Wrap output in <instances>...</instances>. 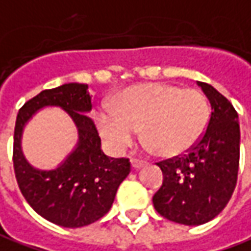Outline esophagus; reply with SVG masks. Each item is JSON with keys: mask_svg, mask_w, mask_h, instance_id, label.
<instances>
[{"mask_svg": "<svg viewBox=\"0 0 251 251\" xmlns=\"http://www.w3.org/2000/svg\"><path fill=\"white\" fill-rule=\"evenodd\" d=\"M130 164H132V168H133L134 171H139V169L144 167V164H143L142 161H137V160H132L130 161Z\"/></svg>", "mask_w": 251, "mask_h": 251, "instance_id": "obj_1", "label": "esophagus"}]
</instances>
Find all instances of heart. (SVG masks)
I'll return each instance as SVG.
<instances>
[{
    "label": "heart",
    "instance_id": "1",
    "mask_svg": "<svg viewBox=\"0 0 251 251\" xmlns=\"http://www.w3.org/2000/svg\"><path fill=\"white\" fill-rule=\"evenodd\" d=\"M210 115V104L199 90L150 83L126 90L114 107H104L97 114V126L114 151L125 150L140 127L149 149L174 157L200 140Z\"/></svg>",
    "mask_w": 251,
    "mask_h": 251
}]
</instances>
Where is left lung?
Returning <instances> with one entry per match:
<instances>
[{"mask_svg": "<svg viewBox=\"0 0 251 251\" xmlns=\"http://www.w3.org/2000/svg\"><path fill=\"white\" fill-rule=\"evenodd\" d=\"M211 105L210 122L193 149L161 162L164 182L152 197L164 218L189 226L214 220L238 180L240 127L233 105L211 84L197 82Z\"/></svg>", "mask_w": 251, "mask_h": 251, "instance_id": "1", "label": "left lung"}]
</instances>
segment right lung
I'll return each instance as SVG.
<instances>
[{"label":"right lung","mask_w":251,"mask_h":251,"mask_svg":"<svg viewBox=\"0 0 251 251\" xmlns=\"http://www.w3.org/2000/svg\"><path fill=\"white\" fill-rule=\"evenodd\" d=\"M52 106L71 117L78 142L56 167L40 170L23 154V132L39 110ZM90 111L89 86L65 83L29 100L16 117L13 168L19 189L39 215L64 228H80L102 218L111 210L119 185L130 172L129 160L109 158L102 152L99 132L87 115Z\"/></svg>","instance_id":"add662e5"}]
</instances>
